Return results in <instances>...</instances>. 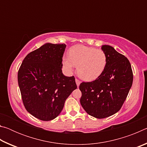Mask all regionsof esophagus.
Returning a JSON list of instances; mask_svg holds the SVG:
<instances>
[{"instance_id":"1","label":"esophagus","mask_w":147,"mask_h":147,"mask_svg":"<svg viewBox=\"0 0 147 147\" xmlns=\"http://www.w3.org/2000/svg\"><path fill=\"white\" fill-rule=\"evenodd\" d=\"M75 81H76V85H77V86H80V83H81V82L78 79H77V78H76V79H75Z\"/></svg>"}]
</instances>
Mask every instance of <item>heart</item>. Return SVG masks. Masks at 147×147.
I'll return each instance as SVG.
<instances>
[{
  "mask_svg": "<svg viewBox=\"0 0 147 147\" xmlns=\"http://www.w3.org/2000/svg\"><path fill=\"white\" fill-rule=\"evenodd\" d=\"M63 63L71 71L77 66V73L83 80L91 81L100 76L107 64L106 53L100 49L84 45H76L63 57Z\"/></svg>",
  "mask_w": 147,
  "mask_h": 147,
  "instance_id": "heart-1",
  "label": "heart"
}]
</instances>
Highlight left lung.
<instances>
[{"instance_id":"left-lung-1","label":"left lung","mask_w":147,"mask_h":147,"mask_svg":"<svg viewBox=\"0 0 147 147\" xmlns=\"http://www.w3.org/2000/svg\"><path fill=\"white\" fill-rule=\"evenodd\" d=\"M107 64L101 75L92 82H83L80 104L89 115L104 119L120 110L133 82V72L126 57L112 47L102 45Z\"/></svg>"}]
</instances>
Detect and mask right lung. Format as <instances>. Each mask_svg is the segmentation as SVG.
<instances>
[{"label":"right lung","mask_w":147,"mask_h":147,"mask_svg":"<svg viewBox=\"0 0 147 147\" xmlns=\"http://www.w3.org/2000/svg\"><path fill=\"white\" fill-rule=\"evenodd\" d=\"M65 44L47 43L27 54L17 80L22 100L28 112L41 121L59 115L65 102L77 88L74 76L62 73Z\"/></svg>","instance_id":"add662e5"}]
</instances>
